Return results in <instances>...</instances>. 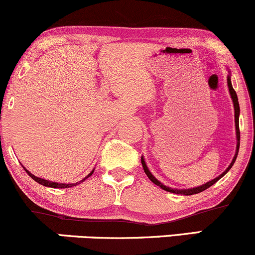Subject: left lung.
<instances>
[{
	"instance_id": "1",
	"label": "left lung",
	"mask_w": 255,
	"mask_h": 255,
	"mask_svg": "<svg viewBox=\"0 0 255 255\" xmlns=\"http://www.w3.org/2000/svg\"><path fill=\"white\" fill-rule=\"evenodd\" d=\"M228 87H229V92H230V96H231V99H233V103H234V110H235V127H236V140H238V142H236V152H235V157L233 158V160H231L230 165L228 166L227 169H225V171L223 174L219 175L218 177L213 178V180L210 181V182L203 184V186H199V187H194V188H188V189H176V188H170V187L168 186H164L162 182H159V181L157 180L156 177L153 176V175L151 174V171L148 170L147 165H146L145 163V159L144 157L141 156V164H142V168H144V171L145 174L147 175V177L150 178V180L153 182L154 184H157V186H159L160 188L164 189L166 192H170V193H175V194H181V195H192V194H198V193L205 191V189H207L209 187H211L212 184H215L219 178H222L224 176L225 174H227L228 171L230 170L231 166L234 165V163H235L236 160V157H238V153H239V148H240V127H239V115H240V105H239V99H238V95H236L235 90H234L233 85H231V80H230V75H228Z\"/></svg>"
}]
</instances>
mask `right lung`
<instances>
[{"instance_id":"add662e5","label":"right lung","mask_w":255,"mask_h":255,"mask_svg":"<svg viewBox=\"0 0 255 255\" xmlns=\"http://www.w3.org/2000/svg\"><path fill=\"white\" fill-rule=\"evenodd\" d=\"M24 169H25V168H24ZM25 170H26V169H25ZM93 171H95V169H93V170L91 171L90 174L87 175L86 177L83 178V180H81V181H79V182H77V183H58V182H52V181H48V180H44V178H40V177L34 176V175L31 174L30 171L26 170V172H27V174L30 175V176H31L32 178H33L34 181H36V182H38L39 184H43V186H45V187H51V188H69V187L77 186V184H79L80 182H84V181L86 180L87 177H90L91 175L93 174Z\"/></svg>"}]
</instances>
